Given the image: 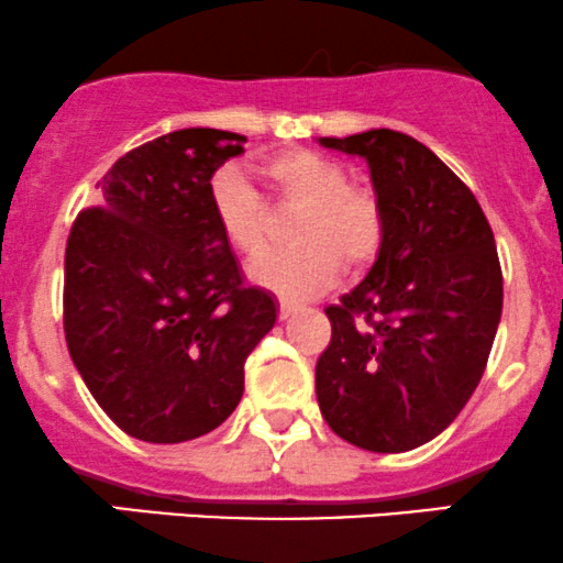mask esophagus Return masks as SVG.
<instances>
[{
    "label": "esophagus",
    "instance_id": "esophagus-1",
    "mask_svg": "<svg viewBox=\"0 0 563 563\" xmlns=\"http://www.w3.org/2000/svg\"><path fill=\"white\" fill-rule=\"evenodd\" d=\"M297 310H299L297 301H288V299L280 301V318H283V321H286V318H291Z\"/></svg>",
    "mask_w": 563,
    "mask_h": 563
}]
</instances>
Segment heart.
<instances>
[{"instance_id": "heart-1", "label": "heart", "mask_w": 563, "mask_h": 563, "mask_svg": "<svg viewBox=\"0 0 563 563\" xmlns=\"http://www.w3.org/2000/svg\"><path fill=\"white\" fill-rule=\"evenodd\" d=\"M258 173L283 207L299 210L291 223V251L269 253L251 266L258 286L286 299L327 288L340 272L375 262L386 236V207L369 186H351L334 158L316 151H283L264 158ZM210 207L234 251L253 258L269 245L272 218L256 188L234 167L210 177Z\"/></svg>"}]
</instances>
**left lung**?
Segmentation results:
<instances>
[{
  "instance_id": "8db88e82",
  "label": "left lung",
  "mask_w": 563,
  "mask_h": 563,
  "mask_svg": "<svg viewBox=\"0 0 563 563\" xmlns=\"http://www.w3.org/2000/svg\"><path fill=\"white\" fill-rule=\"evenodd\" d=\"M318 142L364 158L386 207L369 275L327 307L318 405L351 445L412 451L455 421L483 377L505 297L494 232L475 194L423 142L394 129Z\"/></svg>"
}]
</instances>
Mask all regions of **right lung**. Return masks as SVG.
<instances>
[{
	"instance_id": "add662e5",
	"label": "right lung",
	"mask_w": 563,
	"mask_h": 563,
	"mask_svg": "<svg viewBox=\"0 0 563 563\" xmlns=\"http://www.w3.org/2000/svg\"><path fill=\"white\" fill-rule=\"evenodd\" d=\"M245 137L180 129L134 147L102 177L64 256V334L97 405L156 445L218 429L245 390V358L277 305L242 283L210 207V177Z\"/></svg>"
}]
</instances>
